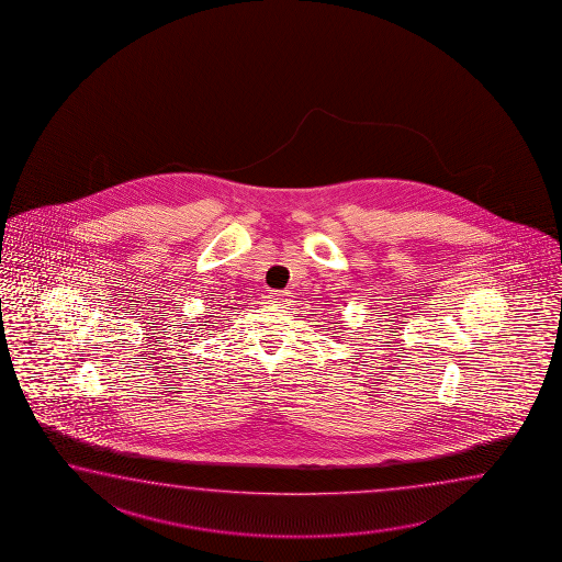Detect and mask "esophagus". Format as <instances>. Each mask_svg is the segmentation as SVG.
<instances>
[{
  "label": "esophagus",
  "instance_id": "obj_1",
  "mask_svg": "<svg viewBox=\"0 0 562 562\" xmlns=\"http://www.w3.org/2000/svg\"><path fill=\"white\" fill-rule=\"evenodd\" d=\"M267 297H269V301H271L273 305H281V307H286V305L291 303L286 291H271Z\"/></svg>",
  "mask_w": 562,
  "mask_h": 562
}]
</instances>
